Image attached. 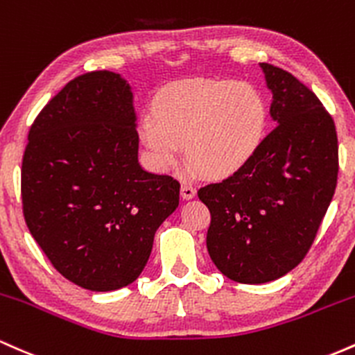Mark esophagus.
<instances>
[{
    "label": "esophagus",
    "instance_id": "34e87169",
    "mask_svg": "<svg viewBox=\"0 0 355 355\" xmlns=\"http://www.w3.org/2000/svg\"><path fill=\"white\" fill-rule=\"evenodd\" d=\"M181 196L182 199H193L196 196V188L191 184H182L181 186Z\"/></svg>",
    "mask_w": 355,
    "mask_h": 355
}]
</instances>
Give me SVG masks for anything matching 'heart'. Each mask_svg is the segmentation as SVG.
<instances>
[{
  "instance_id": "heart-1",
  "label": "heart",
  "mask_w": 355,
  "mask_h": 355,
  "mask_svg": "<svg viewBox=\"0 0 355 355\" xmlns=\"http://www.w3.org/2000/svg\"><path fill=\"white\" fill-rule=\"evenodd\" d=\"M268 110L246 82L193 78L167 85L139 122V139L157 169L186 157L208 178H228L248 164L263 142Z\"/></svg>"
}]
</instances>
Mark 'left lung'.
Masks as SVG:
<instances>
[{"mask_svg":"<svg viewBox=\"0 0 355 355\" xmlns=\"http://www.w3.org/2000/svg\"><path fill=\"white\" fill-rule=\"evenodd\" d=\"M272 90L277 127L252 161L198 196L208 206L206 246L223 275L266 284L293 270L309 253L337 186L334 119L292 73L260 63Z\"/></svg>","mask_w":355,"mask_h":355,"instance_id":"8db88e82","label":"left lung"}]
</instances>
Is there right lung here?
<instances>
[{"instance_id":"add662e5","label":"right lung","mask_w":355,"mask_h":355,"mask_svg":"<svg viewBox=\"0 0 355 355\" xmlns=\"http://www.w3.org/2000/svg\"><path fill=\"white\" fill-rule=\"evenodd\" d=\"M137 150L130 85L109 70L70 80L28 132L26 226L55 270L82 288L132 284L178 208L179 181L142 169Z\"/></svg>"}]
</instances>
